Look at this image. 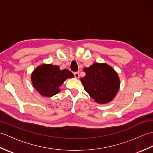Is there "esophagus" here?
<instances>
[{"label":"esophagus","mask_w":153,"mask_h":153,"mask_svg":"<svg viewBox=\"0 0 153 153\" xmlns=\"http://www.w3.org/2000/svg\"><path fill=\"white\" fill-rule=\"evenodd\" d=\"M74 76H75V77H76V78H79V74L78 71L74 72Z\"/></svg>","instance_id":"1"}]
</instances>
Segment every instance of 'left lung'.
Listing matches in <instances>:
<instances>
[{
  "instance_id": "8db88e82",
  "label": "left lung",
  "mask_w": 153,
  "mask_h": 153,
  "mask_svg": "<svg viewBox=\"0 0 153 153\" xmlns=\"http://www.w3.org/2000/svg\"><path fill=\"white\" fill-rule=\"evenodd\" d=\"M83 70L86 75L81 81L89 95L98 103L111 101L120 87L119 77L114 70L106 64L95 63Z\"/></svg>"
}]
</instances>
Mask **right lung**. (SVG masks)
<instances>
[{
    "instance_id": "obj_1",
    "label": "right lung",
    "mask_w": 153,
    "mask_h": 153,
    "mask_svg": "<svg viewBox=\"0 0 153 153\" xmlns=\"http://www.w3.org/2000/svg\"><path fill=\"white\" fill-rule=\"evenodd\" d=\"M73 77V74L68 70H60L58 66L43 64L34 70L31 81L41 95L51 97L60 92L59 87L65 80Z\"/></svg>"
}]
</instances>
